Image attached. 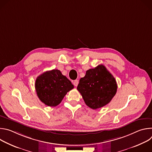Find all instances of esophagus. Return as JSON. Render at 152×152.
<instances>
[{
  "mask_svg": "<svg viewBox=\"0 0 152 152\" xmlns=\"http://www.w3.org/2000/svg\"><path fill=\"white\" fill-rule=\"evenodd\" d=\"M73 85H74L75 86H77V85H78V80H75L73 82Z\"/></svg>",
  "mask_w": 152,
  "mask_h": 152,
  "instance_id": "esophagus-1",
  "label": "esophagus"
}]
</instances>
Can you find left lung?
<instances>
[{"label":"left lung","mask_w":152,"mask_h":152,"mask_svg":"<svg viewBox=\"0 0 152 152\" xmlns=\"http://www.w3.org/2000/svg\"><path fill=\"white\" fill-rule=\"evenodd\" d=\"M77 90L81 94L85 104L96 110L109 103L117 90L116 80L102 64L86 72L80 78Z\"/></svg>","instance_id":"1"}]
</instances>
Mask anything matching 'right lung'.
I'll return each instance as SVG.
<instances>
[{"instance_id": "right-lung-1", "label": "right lung", "mask_w": 152, "mask_h": 152, "mask_svg": "<svg viewBox=\"0 0 152 152\" xmlns=\"http://www.w3.org/2000/svg\"><path fill=\"white\" fill-rule=\"evenodd\" d=\"M35 90L39 100L49 106H56L74 86L58 70H52L38 76L35 80Z\"/></svg>"}]
</instances>
